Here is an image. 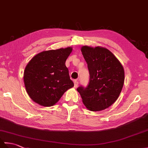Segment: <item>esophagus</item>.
I'll list each match as a JSON object with an SVG mask.
<instances>
[{
    "label": "esophagus",
    "instance_id": "esophagus-1",
    "mask_svg": "<svg viewBox=\"0 0 148 148\" xmlns=\"http://www.w3.org/2000/svg\"><path fill=\"white\" fill-rule=\"evenodd\" d=\"M74 87L75 88H76L78 86V84H79V83H78V81H76V80H74Z\"/></svg>",
    "mask_w": 148,
    "mask_h": 148
}]
</instances>
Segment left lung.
<instances>
[{"label": "left lung", "mask_w": 148, "mask_h": 148, "mask_svg": "<svg viewBox=\"0 0 148 148\" xmlns=\"http://www.w3.org/2000/svg\"><path fill=\"white\" fill-rule=\"evenodd\" d=\"M81 52L90 73L89 84L77 88L83 102L91 111L106 109L114 103L120 94L125 72L117 58L109 49L84 46Z\"/></svg>", "instance_id": "8db88e82"}]
</instances>
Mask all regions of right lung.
<instances>
[{
  "mask_svg": "<svg viewBox=\"0 0 148 148\" xmlns=\"http://www.w3.org/2000/svg\"><path fill=\"white\" fill-rule=\"evenodd\" d=\"M72 51L71 47L45 51L28 63L23 80L33 101L45 107L54 106L66 91L74 86L65 66Z\"/></svg>",
  "mask_w": 148,
  "mask_h": 148,
  "instance_id": "add662e5",
  "label": "right lung"
}]
</instances>
